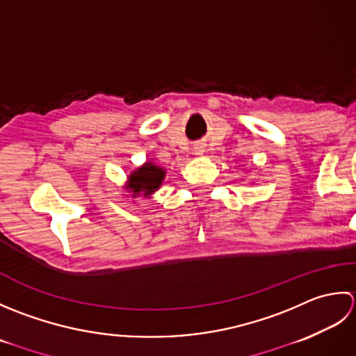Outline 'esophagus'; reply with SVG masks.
<instances>
[{"instance_id":"1","label":"esophagus","mask_w":356,"mask_h":356,"mask_svg":"<svg viewBox=\"0 0 356 356\" xmlns=\"http://www.w3.org/2000/svg\"><path fill=\"white\" fill-rule=\"evenodd\" d=\"M195 152H197V155H202L204 149H202V146H197V147H195Z\"/></svg>"}]
</instances>
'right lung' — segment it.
Here are the masks:
<instances>
[{"label":"right lung","instance_id":"right-lung-1","mask_svg":"<svg viewBox=\"0 0 356 356\" xmlns=\"http://www.w3.org/2000/svg\"><path fill=\"white\" fill-rule=\"evenodd\" d=\"M165 178V169L154 161H146L127 177V184L124 188L130 193V198H150L159 187L163 186Z\"/></svg>","mask_w":356,"mask_h":356}]
</instances>
